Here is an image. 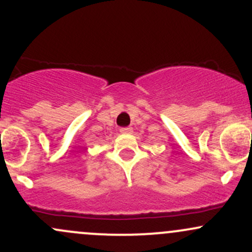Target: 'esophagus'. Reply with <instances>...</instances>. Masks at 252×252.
Here are the masks:
<instances>
[{"mask_svg":"<svg viewBox=\"0 0 252 252\" xmlns=\"http://www.w3.org/2000/svg\"><path fill=\"white\" fill-rule=\"evenodd\" d=\"M120 131L122 132V134H131L132 129L130 128V126H126V128H121Z\"/></svg>","mask_w":252,"mask_h":252,"instance_id":"esophagus-1","label":"esophagus"}]
</instances>
